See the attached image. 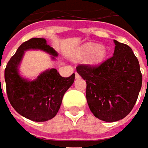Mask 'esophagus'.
<instances>
[{"instance_id": "esophagus-1", "label": "esophagus", "mask_w": 148, "mask_h": 148, "mask_svg": "<svg viewBox=\"0 0 148 148\" xmlns=\"http://www.w3.org/2000/svg\"><path fill=\"white\" fill-rule=\"evenodd\" d=\"M75 78H76V79H78V78H79V74H78L77 72H75Z\"/></svg>"}]
</instances>
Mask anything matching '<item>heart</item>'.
<instances>
[{"label":"heart","mask_w":148,"mask_h":148,"mask_svg":"<svg viewBox=\"0 0 148 148\" xmlns=\"http://www.w3.org/2000/svg\"><path fill=\"white\" fill-rule=\"evenodd\" d=\"M89 62L92 64H96L100 62L103 60V56L105 55V50L102 46L94 47V45L92 44H87L84 45L82 48H80L77 52V57H85L87 55H89Z\"/></svg>","instance_id":"b5f03b06"}]
</instances>
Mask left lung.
Listing matches in <instances>:
<instances>
[{
    "label": "left lung",
    "instance_id": "1",
    "mask_svg": "<svg viewBox=\"0 0 148 148\" xmlns=\"http://www.w3.org/2000/svg\"><path fill=\"white\" fill-rule=\"evenodd\" d=\"M114 55L98 65L79 64L77 72L86 82V101L99 119L112 123L132 110L142 84L137 57L129 45L114 40Z\"/></svg>",
    "mask_w": 148,
    "mask_h": 148
}]
</instances>
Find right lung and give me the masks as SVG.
<instances>
[{"label":"right lung","mask_w":148,"mask_h":148,"mask_svg":"<svg viewBox=\"0 0 148 148\" xmlns=\"http://www.w3.org/2000/svg\"><path fill=\"white\" fill-rule=\"evenodd\" d=\"M30 49H43L52 56H57L56 51L46 44L45 38H33L24 42L5 69L7 95L18 114L34 122H45L57 114L64 93L74 83L75 74L62 77L56 69H52L40 74L35 80L22 79L17 68L24 51Z\"/></svg>","instance_id":"add662e5"}]
</instances>
